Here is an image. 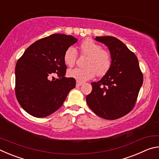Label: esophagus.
Masks as SVG:
<instances>
[{
    "label": "esophagus",
    "mask_w": 159,
    "mask_h": 159,
    "mask_svg": "<svg viewBox=\"0 0 159 159\" xmlns=\"http://www.w3.org/2000/svg\"><path fill=\"white\" fill-rule=\"evenodd\" d=\"M83 85L82 82H79V81H76V86L77 87H79V86H81Z\"/></svg>",
    "instance_id": "esophagus-1"
}]
</instances>
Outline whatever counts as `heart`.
<instances>
[{
    "label": "heart",
    "mask_w": 159,
    "mask_h": 159,
    "mask_svg": "<svg viewBox=\"0 0 159 159\" xmlns=\"http://www.w3.org/2000/svg\"><path fill=\"white\" fill-rule=\"evenodd\" d=\"M80 52L82 55L88 56L85 68L69 69L67 75L77 81L85 82L92 79L97 74L98 76H103L108 73L112 65V57L109 50L102 49L100 44L91 39H87L80 45ZM77 58L76 50L74 47H69L64 55V61L67 66H72Z\"/></svg>",
    "instance_id": "b5f03b06"
}]
</instances>
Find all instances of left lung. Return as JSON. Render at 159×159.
Instances as JSON below:
<instances>
[{
  "instance_id": "8db88e82",
  "label": "left lung",
  "mask_w": 159,
  "mask_h": 159,
  "mask_svg": "<svg viewBox=\"0 0 159 159\" xmlns=\"http://www.w3.org/2000/svg\"><path fill=\"white\" fill-rule=\"evenodd\" d=\"M95 40L108 47L112 65L100 80L91 83L92 92L86 97V102L98 116L117 119L133 109L143 75L136 55L122 41L113 36H97Z\"/></svg>"
}]
</instances>
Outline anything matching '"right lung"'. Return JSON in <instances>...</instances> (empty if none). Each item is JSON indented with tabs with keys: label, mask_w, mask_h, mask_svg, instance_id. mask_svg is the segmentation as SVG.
<instances>
[{
	"label": "right lung",
	"mask_w": 159,
	"mask_h": 159,
	"mask_svg": "<svg viewBox=\"0 0 159 159\" xmlns=\"http://www.w3.org/2000/svg\"><path fill=\"white\" fill-rule=\"evenodd\" d=\"M77 41L70 35H50L31 44L19 59L15 66V94L28 114L37 118L52 114L75 88L76 80L64 76V55ZM54 75L58 79L55 80Z\"/></svg>",
	"instance_id": "1"
}]
</instances>
